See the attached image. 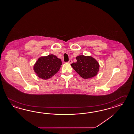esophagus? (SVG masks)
I'll return each instance as SVG.
<instances>
[{
	"label": "esophagus",
	"mask_w": 134,
	"mask_h": 134,
	"mask_svg": "<svg viewBox=\"0 0 134 134\" xmlns=\"http://www.w3.org/2000/svg\"><path fill=\"white\" fill-rule=\"evenodd\" d=\"M72 62V59H70V60H69V62H68V63H69V64H71Z\"/></svg>",
	"instance_id": "34e87169"
}]
</instances>
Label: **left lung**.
Returning <instances> with one entry per match:
<instances>
[{"mask_svg": "<svg viewBox=\"0 0 134 134\" xmlns=\"http://www.w3.org/2000/svg\"><path fill=\"white\" fill-rule=\"evenodd\" d=\"M77 62L72 63L71 66L79 75L85 79H91L97 75L99 69V64L91 56L80 55L76 57Z\"/></svg>", "mask_w": 134, "mask_h": 134, "instance_id": "1", "label": "left lung"}]
</instances>
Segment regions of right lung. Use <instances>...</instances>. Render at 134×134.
<instances>
[{
    "label": "right lung",
    "mask_w": 134,
    "mask_h": 134,
    "mask_svg": "<svg viewBox=\"0 0 134 134\" xmlns=\"http://www.w3.org/2000/svg\"><path fill=\"white\" fill-rule=\"evenodd\" d=\"M62 65L61 59L55 55H50L41 57L34 66V70L41 79H50L59 71Z\"/></svg>",
    "instance_id": "1"
}]
</instances>
